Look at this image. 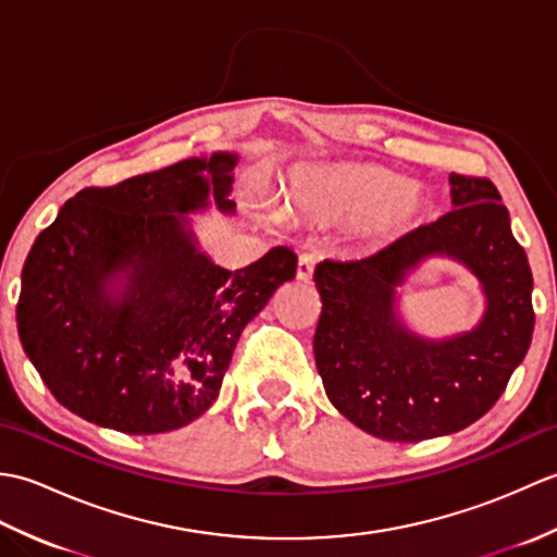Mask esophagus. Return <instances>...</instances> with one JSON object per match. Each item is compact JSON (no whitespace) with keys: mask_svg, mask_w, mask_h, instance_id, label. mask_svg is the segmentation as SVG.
<instances>
[{"mask_svg":"<svg viewBox=\"0 0 557 557\" xmlns=\"http://www.w3.org/2000/svg\"><path fill=\"white\" fill-rule=\"evenodd\" d=\"M315 263H318V253H315V251H304V253L299 256L297 277H299V280H304V282H309V280L313 277V268H315Z\"/></svg>","mask_w":557,"mask_h":557,"instance_id":"esophagus-1","label":"esophagus"}]
</instances>
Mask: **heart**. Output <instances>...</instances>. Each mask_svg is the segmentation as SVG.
<instances>
[{"mask_svg":"<svg viewBox=\"0 0 557 557\" xmlns=\"http://www.w3.org/2000/svg\"><path fill=\"white\" fill-rule=\"evenodd\" d=\"M299 198L304 206L330 220H371L381 234L407 230L419 212V194L401 180L375 164H342L304 182Z\"/></svg>","mask_w":557,"mask_h":557,"instance_id":"1","label":"heart"}]
</instances>
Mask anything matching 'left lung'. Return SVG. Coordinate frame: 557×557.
<instances>
[{"label": "left lung", "mask_w": 557, "mask_h": 557, "mask_svg": "<svg viewBox=\"0 0 557 557\" xmlns=\"http://www.w3.org/2000/svg\"><path fill=\"white\" fill-rule=\"evenodd\" d=\"M453 210L361 260H323L313 354L325 393L361 431L419 443L467 429L505 393L534 333V277L488 176L449 174ZM445 252L482 280L490 309L467 336L431 343L394 318V287L423 257Z\"/></svg>", "instance_id": "1"}]
</instances>
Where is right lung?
Listing matches in <instances>:
<instances>
[{
	"label": "right lung",
	"instance_id": "add662e5",
	"mask_svg": "<svg viewBox=\"0 0 557 557\" xmlns=\"http://www.w3.org/2000/svg\"><path fill=\"white\" fill-rule=\"evenodd\" d=\"M236 156L215 152L69 198L21 272V345L59 405L132 435L182 429L220 395L242 330L297 256L275 246L224 270L196 251L188 212L227 200ZM127 272L122 300L107 292Z\"/></svg>",
	"mask_w": 557,
	"mask_h": 557
}]
</instances>
